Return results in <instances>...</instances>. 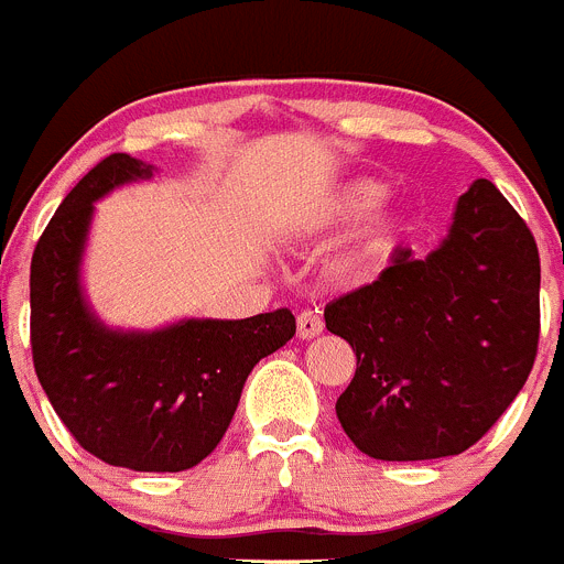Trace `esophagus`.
Instances as JSON below:
<instances>
[{"mask_svg": "<svg viewBox=\"0 0 564 564\" xmlns=\"http://www.w3.org/2000/svg\"><path fill=\"white\" fill-rule=\"evenodd\" d=\"M322 330H325V322H322V316H318V313H313V311L299 313L296 336L302 338V341H311V338H316Z\"/></svg>", "mask_w": 564, "mask_h": 564, "instance_id": "1", "label": "esophagus"}]
</instances>
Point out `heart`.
I'll use <instances>...</instances> for the list:
<instances>
[{"label":"heart","mask_w":564,"mask_h":564,"mask_svg":"<svg viewBox=\"0 0 564 564\" xmlns=\"http://www.w3.org/2000/svg\"><path fill=\"white\" fill-rule=\"evenodd\" d=\"M387 194L390 186L376 177H347L302 203L291 214L285 231L296 239H318L367 220L350 246L330 262L336 279H356L383 265L401 246V214L395 208H381Z\"/></svg>","instance_id":"1"}]
</instances>
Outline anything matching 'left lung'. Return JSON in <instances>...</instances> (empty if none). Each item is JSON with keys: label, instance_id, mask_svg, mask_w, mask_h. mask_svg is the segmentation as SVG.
Here are the masks:
<instances>
[{"label": "left lung", "instance_id": "obj_1", "mask_svg": "<svg viewBox=\"0 0 564 564\" xmlns=\"http://www.w3.org/2000/svg\"><path fill=\"white\" fill-rule=\"evenodd\" d=\"M356 352L336 415L376 460H437L475 446L514 401L540 341V253L491 181L457 197L426 257L398 251L325 307Z\"/></svg>", "mask_w": 564, "mask_h": 564}]
</instances>
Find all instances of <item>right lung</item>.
<instances>
[{
  "label": "right lung",
  "instance_id": "1",
  "mask_svg": "<svg viewBox=\"0 0 564 564\" xmlns=\"http://www.w3.org/2000/svg\"><path fill=\"white\" fill-rule=\"evenodd\" d=\"M154 172L109 154L64 197L30 262V347L42 390L89 455L132 471H183L217 449L246 378L291 341L296 318L279 307L138 330L98 316L84 288L96 203Z\"/></svg>",
  "mask_w": 564,
  "mask_h": 564
}]
</instances>
